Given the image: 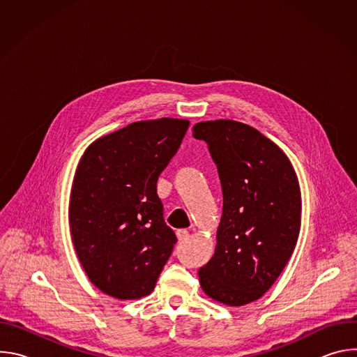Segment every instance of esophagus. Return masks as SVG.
<instances>
[{
  "mask_svg": "<svg viewBox=\"0 0 357 357\" xmlns=\"http://www.w3.org/2000/svg\"><path fill=\"white\" fill-rule=\"evenodd\" d=\"M176 237H178L179 241H185V240L189 237V231H188L186 229H179V230L176 231Z\"/></svg>",
  "mask_w": 357,
  "mask_h": 357,
  "instance_id": "1",
  "label": "esophagus"
}]
</instances>
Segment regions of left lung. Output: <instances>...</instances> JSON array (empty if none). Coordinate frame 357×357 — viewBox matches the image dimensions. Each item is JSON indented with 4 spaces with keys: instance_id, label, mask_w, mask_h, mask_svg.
Returning <instances> with one entry per match:
<instances>
[{
    "instance_id": "obj_1",
    "label": "left lung",
    "mask_w": 357,
    "mask_h": 357,
    "mask_svg": "<svg viewBox=\"0 0 357 357\" xmlns=\"http://www.w3.org/2000/svg\"><path fill=\"white\" fill-rule=\"evenodd\" d=\"M218 165L223 212L213 257L197 274L212 299L241 307L261 298L289 261L301 229V189L285 152L234 120L200 121Z\"/></svg>"
}]
</instances>
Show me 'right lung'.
Returning <instances> with one entry per match:
<instances>
[{
	"instance_id": "right-lung-1",
	"label": "right lung",
	"mask_w": 357,
	"mask_h": 357,
	"mask_svg": "<svg viewBox=\"0 0 357 357\" xmlns=\"http://www.w3.org/2000/svg\"><path fill=\"white\" fill-rule=\"evenodd\" d=\"M188 127L169 117L135 121L97 138L82 155L69 225L77 259L101 292L138 299L155 288L176 243L157 182Z\"/></svg>"
}]
</instances>
